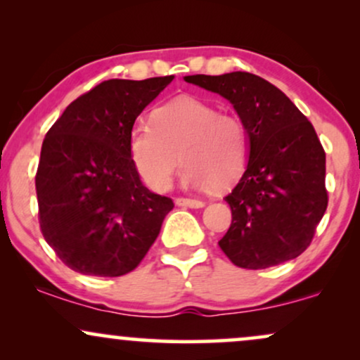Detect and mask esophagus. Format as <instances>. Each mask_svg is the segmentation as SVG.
<instances>
[{
  "instance_id": "esophagus-1",
  "label": "esophagus",
  "mask_w": 360,
  "mask_h": 360,
  "mask_svg": "<svg viewBox=\"0 0 360 360\" xmlns=\"http://www.w3.org/2000/svg\"><path fill=\"white\" fill-rule=\"evenodd\" d=\"M177 206H184V208H203L205 203L200 200H189V198H177Z\"/></svg>"
}]
</instances>
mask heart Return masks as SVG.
Returning a JSON list of instances; mask_svg holds the SVG:
<instances>
[{"instance_id":"heart-1","label":"heart","mask_w":360,"mask_h":360,"mask_svg":"<svg viewBox=\"0 0 360 360\" xmlns=\"http://www.w3.org/2000/svg\"><path fill=\"white\" fill-rule=\"evenodd\" d=\"M128 155L140 179L154 191H167L179 160L181 184L191 189L229 188L249 160V134L243 122L218 113L200 98L181 96L157 106L150 123L128 134Z\"/></svg>"}]
</instances>
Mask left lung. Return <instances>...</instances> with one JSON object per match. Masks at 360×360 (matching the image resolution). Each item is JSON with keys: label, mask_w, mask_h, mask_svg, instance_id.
Wrapping results in <instances>:
<instances>
[{"label": "left lung", "mask_w": 360, "mask_h": 360, "mask_svg": "<svg viewBox=\"0 0 360 360\" xmlns=\"http://www.w3.org/2000/svg\"><path fill=\"white\" fill-rule=\"evenodd\" d=\"M232 103L249 134V160L225 201L232 225L218 242L235 266L266 269L307 250L323 217L325 150L283 91L250 72L184 76Z\"/></svg>", "instance_id": "8db88e82"}]
</instances>
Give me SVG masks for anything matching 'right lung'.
<instances>
[{"label": "right lung", "mask_w": 360, "mask_h": 360, "mask_svg": "<svg viewBox=\"0 0 360 360\" xmlns=\"http://www.w3.org/2000/svg\"><path fill=\"white\" fill-rule=\"evenodd\" d=\"M174 76L110 79L64 110L45 135L35 176L40 229L72 271H134L174 208L152 193L128 155V134Z\"/></svg>", "instance_id": "right-lung-1"}]
</instances>
